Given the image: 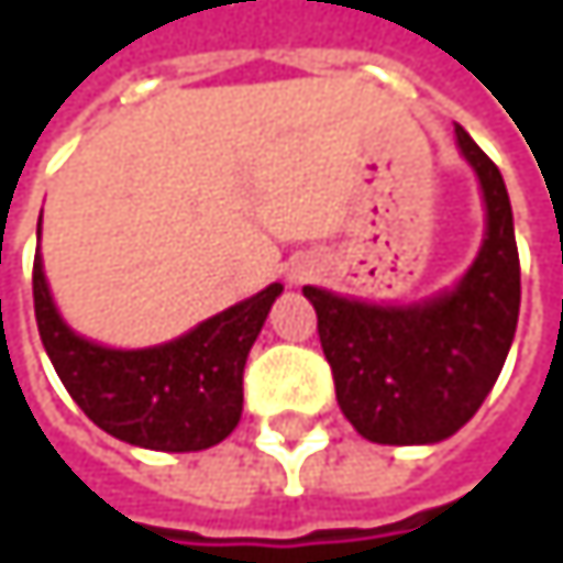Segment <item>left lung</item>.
Returning a JSON list of instances; mask_svg holds the SVG:
<instances>
[{
	"instance_id": "obj_1",
	"label": "left lung",
	"mask_w": 563,
	"mask_h": 563,
	"mask_svg": "<svg viewBox=\"0 0 563 563\" xmlns=\"http://www.w3.org/2000/svg\"><path fill=\"white\" fill-rule=\"evenodd\" d=\"M456 143L486 201V238L463 280L410 306H375L302 286L319 319L339 407L372 443L453 437L493 391L515 339L521 267L506 181L460 123Z\"/></svg>"
}]
</instances>
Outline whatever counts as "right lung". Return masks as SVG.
<instances>
[{"mask_svg":"<svg viewBox=\"0 0 563 563\" xmlns=\"http://www.w3.org/2000/svg\"><path fill=\"white\" fill-rule=\"evenodd\" d=\"M32 292L42 345L57 378L100 430L146 450L195 453L221 443L238 427L247 352L283 286L271 283L166 345L130 352L97 345L57 316L42 254L35 257Z\"/></svg>","mask_w":563,"mask_h":563,"instance_id":"add662e5","label":"right lung"}]
</instances>
